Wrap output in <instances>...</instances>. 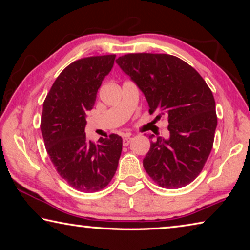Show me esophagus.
Here are the masks:
<instances>
[{"mask_svg": "<svg viewBox=\"0 0 250 250\" xmlns=\"http://www.w3.org/2000/svg\"><path fill=\"white\" fill-rule=\"evenodd\" d=\"M131 140H132V138H131L130 134H128V135H125V137L124 138V140H122V143H124L125 146H129V143L131 142Z\"/></svg>", "mask_w": 250, "mask_h": 250, "instance_id": "34e87169", "label": "esophagus"}]
</instances>
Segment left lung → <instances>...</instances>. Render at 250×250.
<instances>
[{
	"label": "left lung",
	"instance_id": "1",
	"mask_svg": "<svg viewBox=\"0 0 250 250\" xmlns=\"http://www.w3.org/2000/svg\"><path fill=\"white\" fill-rule=\"evenodd\" d=\"M116 62L143 92L150 115L168 119L170 138L151 141L145 170L161 188L189 184L205 166L217 126L209 87L192 66L172 55L126 54Z\"/></svg>",
	"mask_w": 250,
	"mask_h": 250
}]
</instances>
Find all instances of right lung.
Returning <instances> with one entry per match:
<instances>
[{"label": "right lung", "instance_id": "obj_1", "mask_svg": "<svg viewBox=\"0 0 250 250\" xmlns=\"http://www.w3.org/2000/svg\"><path fill=\"white\" fill-rule=\"evenodd\" d=\"M116 55L78 59L62 71L46 96L41 130L46 151L58 174L83 193L104 188L117 171L122 138L110 134L88 141L86 113L95 105L104 78L112 69Z\"/></svg>", "mask_w": 250, "mask_h": 250}]
</instances>
